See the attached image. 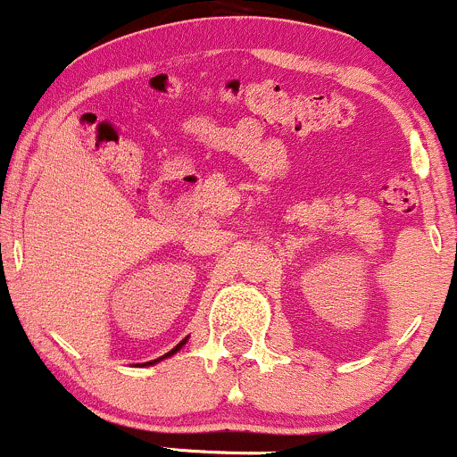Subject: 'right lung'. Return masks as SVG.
Instances as JSON below:
<instances>
[{
    "label": "right lung",
    "instance_id": "obj_1",
    "mask_svg": "<svg viewBox=\"0 0 457 457\" xmlns=\"http://www.w3.org/2000/svg\"><path fill=\"white\" fill-rule=\"evenodd\" d=\"M187 340H188V338H184V340H182V343H179V345H178V347H173L171 351H169V353H167V355H162V358H169V355H173V353H175V351H179V349H182V345H184V343H187ZM162 358H158V360H162ZM158 360H152V362H147V364H155V362H158Z\"/></svg>",
    "mask_w": 457,
    "mask_h": 457
}]
</instances>
